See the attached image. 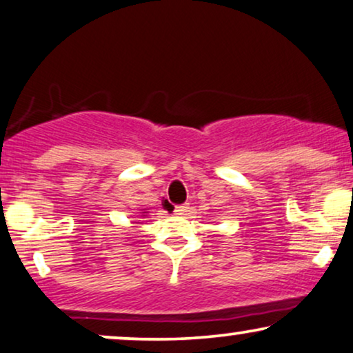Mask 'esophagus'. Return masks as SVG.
<instances>
[{
	"label": "esophagus",
	"mask_w": 353,
	"mask_h": 353,
	"mask_svg": "<svg viewBox=\"0 0 353 353\" xmlns=\"http://www.w3.org/2000/svg\"><path fill=\"white\" fill-rule=\"evenodd\" d=\"M189 203L185 205H177L176 208H174V212H176V215H187V212H189Z\"/></svg>",
	"instance_id": "34e87169"
}]
</instances>
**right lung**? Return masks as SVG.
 I'll return each instance as SVG.
<instances>
[{
	"instance_id": "obj_1",
	"label": "right lung",
	"mask_w": 353,
	"mask_h": 353,
	"mask_svg": "<svg viewBox=\"0 0 353 353\" xmlns=\"http://www.w3.org/2000/svg\"><path fill=\"white\" fill-rule=\"evenodd\" d=\"M143 213H146V212H143Z\"/></svg>"
}]
</instances>
